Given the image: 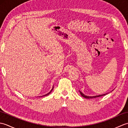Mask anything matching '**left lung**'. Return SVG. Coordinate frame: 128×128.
<instances>
[{
	"label": "left lung",
	"instance_id": "obj_1",
	"mask_svg": "<svg viewBox=\"0 0 128 128\" xmlns=\"http://www.w3.org/2000/svg\"><path fill=\"white\" fill-rule=\"evenodd\" d=\"M80 93L81 94V96H82L84 98H96V97H100V96H104V95L107 94H100V95H98V96H86V95L84 94L83 93H82L80 91H79Z\"/></svg>",
	"mask_w": 128,
	"mask_h": 128
}]
</instances>
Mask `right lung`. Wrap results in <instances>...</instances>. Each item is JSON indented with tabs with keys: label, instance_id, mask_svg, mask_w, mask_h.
Instances as JSON below:
<instances>
[{
	"label": "right lung",
	"instance_id": "add662e5",
	"mask_svg": "<svg viewBox=\"0 0 128 128\" xmlns=\"http://www.w3.org/2000/svg\"><path fill=\"white\" fill-rule=\"evenodd\" d=\"M53 88H54V87H53V88H52V90H50V92H49V93H48V94H44V95H43V96H40V97H43V96H48V95L49 94H50L51 93V92H52V90H53Z\"/></svg>",
	"mask_w": 128,
	"mask_h": 128
}]
</instances>
